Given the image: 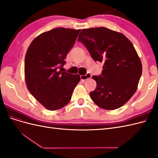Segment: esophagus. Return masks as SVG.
<instances>
[{
    "label": "esophagus",
    "instance_id": "esophagus-1",
    "mask_svg": "<svg viewBox=\"0 0 158 158\" xmlns=\"http://www.w3.org/2000/svg\"><path fill=\"white\" fill-rule=\"evenodd\" d=\"M92 77V74L88 73L85 75H82V76H80V78L82 80H86L87 79H89Z\"/></svg>",
    "mask_w": 158,
    "mask_h": 158
}]
</instances>
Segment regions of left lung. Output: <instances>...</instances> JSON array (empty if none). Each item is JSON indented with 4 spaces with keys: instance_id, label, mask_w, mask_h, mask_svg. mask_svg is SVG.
<instances>
[{
    "instance_id": "obj_1",
    "label": "left lung",
    "mask_w": 158,
    "mask_h": 158,
    "mask_svg": "<svg viewBox=\"0 0 158 158\" xmlns=\"http://www.w3.org/2000/svg\"><path fill=\"white\" fill-rule=\"evenodd\" d=\"M95 61L103 63L102 74L93 76L97 86L92 101L106 110L122 107L135 93L142 72L132 43L121 33L104 27L84 29L78 36Z\"/></svg>"
}]
</instances>
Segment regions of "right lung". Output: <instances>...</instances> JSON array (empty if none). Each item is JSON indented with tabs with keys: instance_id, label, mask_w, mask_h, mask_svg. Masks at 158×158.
<instances>
[{
	"instance_id": "right-lung-1",
	"label": "right lung",
	"mask_w": 158,
	"mask_h": 158,
	"mask_svg": "<svg viewBox=\"0 0 158 158\" xmlns=\"http://www.w3.org/2000/svg\"><path fill=\"white\" fill-rule=\"evenodd\" d=\"M81 30L57 27L42 33L27 50L24 72L27 88L50 111L65 106L80 80L78 74L63 72L64 59Z\"/></svg>"
}]
</instances>
